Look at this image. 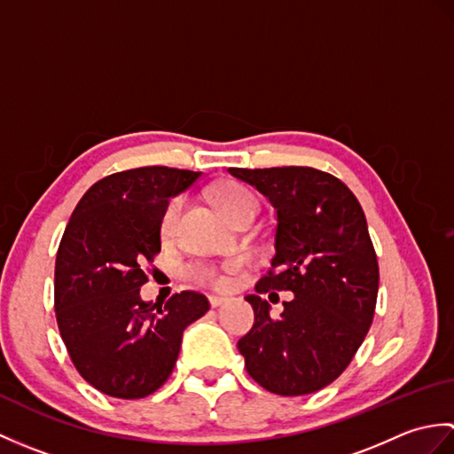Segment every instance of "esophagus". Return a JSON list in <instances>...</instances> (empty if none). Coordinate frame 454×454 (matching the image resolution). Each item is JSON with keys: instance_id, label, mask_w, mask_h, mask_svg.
Listing matches in <instances>:
<instances>
[{"instance_id": "obj_1", "label": "esophagus", "mask_w": 454, "mask_h": 454, "mask_svg": "<svg viewBox=\"0 0 454 454\" xmlns=\"http://www.w3.org/2000/svg\"><path fill=\"white\" fill-rule=\"evenodd\" d=\"M208 302H210V306L212 308H218V306H222L226 302V298L224 296H216V294H212V296H208Z\"/></svg>"}]
</instances>
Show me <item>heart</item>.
Returning a JSON list of instances; mask_svg holds the SVG:
<instances>
[{
    "label": "heart",
    "instance_id": "b5f03b06",
    "mask_svg": "<svg viewBox=\"0 0 454 454\" xmlns=\"http://www.w3.org/2000/svg\"><path fill=\"white\" fill-rule=\"evenodd\" d=\"M215 200L216 205L220 207V210L224 212L228 218H232L236 212H239L246 207H257V200L255 197L249 192L244 185H239V183L234 181H226L222 183L215 189ZM183 199H173L169 205L166 207V210L161 212V220H160V232L163 238H169L173 236L177 228V222L181 218V212H183ZM242 267V262H228L226 265L222 267H215V265H199L195 267V277L197 281L205 283L208 286H215V288H222L228 283V273H234L238 269Z\"/></svg>",
    "mask_w": 454,
    "mask_h": 454
}]
</instances>
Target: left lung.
Instances as JSON below:
<instances>
[{"label": "left lung", "instance_id": "1", "mask_svg": "<svg viewBox=\"0 0 454 454\" xmlns=\"http://www.w3.org/2000/svg\"><path fill=\"white\" fill-rule=\"evenodd\" d=\"M277 210L271 269L247 294L255 322L238 349L247 374L278 396L312 394L340 376L372 324L379 262L349 187L314 168L228 169ZM291 290L273 321L259 294Z\"/></svg>", "mask_w": 454, "mask_h": 454}]
</instances>
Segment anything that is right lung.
Instances as JSON below:
<instances>
[{
	"label": "right lung",
	"mask_w": 454,
	"mask_h": 454,
	"mask_svg": "<svg viewBox=\"0 0 454 454\" xmlns=\"http://www.w3.org/2000/svg\"><path fill=\"white\" fill-rule=\"evenodd\" d=\"M200 171L150 166L103 177L64 230L54 269L58 330L75 369L93 388L137 400L156 392L176 366L185 327L208 312L205 294L183 291L144 302V265L160 254V220Z\"/></svg>",
	"instance_id": "1"
}]
</instances>
